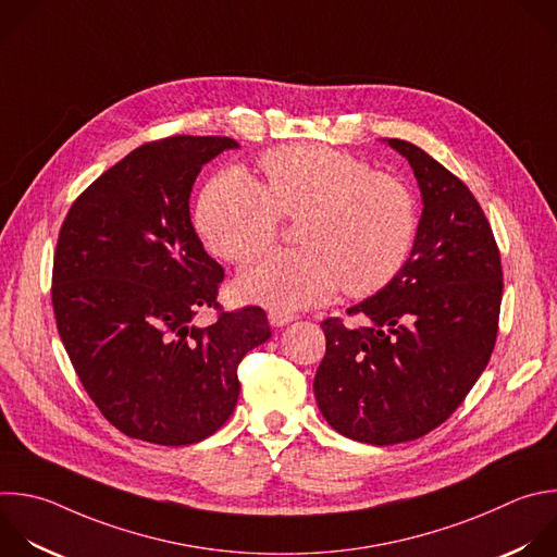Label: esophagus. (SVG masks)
Here are the masks:
<instances>
[{"mask_svg": "<svg viewBox=\"0 0 557 557\" xmlns=\"http://www.w3.org/2000/svg\"><path fill=\"white\" fill-rule=\"evenodd\" d=\"M295 321V314H286V312H275V310H269V323L275 325V327H282L286 323Z\"/></svg>", "mask_w": 557, "mask_h": 557, "instance_id": "obj_1", "label": "esophagus"}]
</instances>
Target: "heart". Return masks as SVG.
<instances>
[{
    "label": "heart",
    "instance_id": "heart-1",
    "mask_svg": "<svg viewBox=\"0 0 557 557\" xmlns=\"http://www.w3.org/2000/svg\"><path fill=\"white\" fill-rule=\"evenodd\" d=\"M260 168L264 185L236 168L216 174L195 212L206 247L227 262L264 251L280 216L301 219L304 249L267 253L240 273L247 301L288 314L332 299L341 286L351 297L374 295L403 271L418 234L405 181L325 146L275 148Z\"/></svg>",
    "mask_w": 557,
    "mask_h": 557
}]
</instances>
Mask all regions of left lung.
<instances>
[{"instance_id":"8db88e82","label":"left lung","mask_w":557,"mask_h":557,"mask_svg":"<svg viewBox=\"0 0 557 557\" xmlns=\"http://www.w3.org/2000/svg\"><path fill=\"white\" fill-rule=\"evenodd\" d=\"M385 141L418 178L416 243L385 288L347 310L369 325L321 323L314 376L327 424L374 446L418 440L455 413L492 356L503 295L500 253L466 183L420 146Z\"/></svg>"}]
</instances>
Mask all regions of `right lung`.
Segmentation results:
<instances>
[{
  "mask_svg": "<svg viewBox=\"0 0 557 557\" xmlns=\"http://www.w3.org/2000/svg\"><path fill=\"white\" fill-rule=\"evenodd\" d=\"M232 137L174 135L102 172L61 227L52 304L61 341L100 413L124 435L188 446L234 413L243 356L269 341L267 312L247 306L199 327L219 308L223 267L190 219L201 168Z\"/></svg>",
  "mask_w": 557,
  "mask_h": 557,
  "instance_id": "obj_1",
  "label": "right lung"
}]
</instances>
